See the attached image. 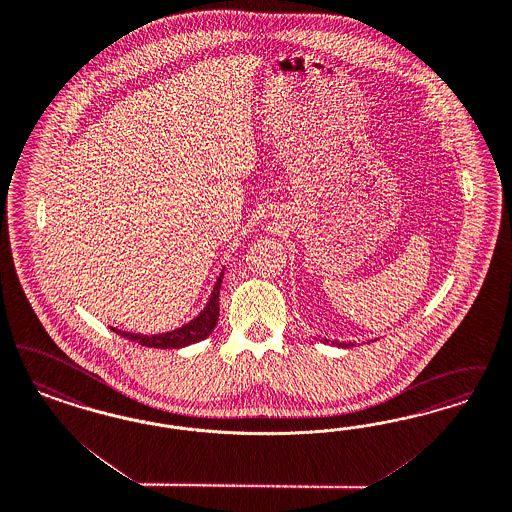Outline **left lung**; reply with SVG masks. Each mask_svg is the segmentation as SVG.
<instances>
[{
    "instance_id": "left-lung-1",
    "label": "left lung",
    "mask_w": 512,
    "mask_h": 512,
    "mask_svg": "<svg viewBox=\"0 0 512 512\" xmlns=\"http://www.w3.org/2000/svg\"><path fill=\"white\" fill-rule=\"evenodd\" d=\"M323 342H329V340H323ZM336 346H340V348H350L352 346V342L350 344H346V342H333Z\"/></svg>"
}]
</instances>
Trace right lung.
I'll use <instances>...</instances> for the list:
<instances>
[{"label": "right lung", "instance_id": "right-lung-1", "mask_svg": "<svg viewBox=\"0 0 512 512\" xmlns=\"http://www.w3.org/2000/svg\"><path fill=\"white\" fill-rule=\"evenodd\" d=\"M223 274H225V268L223 272L217 276V282L213 285L212 295L206 302L204 310L191 319L189 323L177 327L174 331H168V333H159V335H140V333H128V331H121V329H115L111 327L113 333L128 338L132 342H138L141 346H147V348H160V350H172V348H185V346H191L194 342H200L204 338L212 335L215 325H217V319H219V289H221V282H223Z\"/></svg>", "mask_w": 512, "mask_h": 512}]
</instances>
